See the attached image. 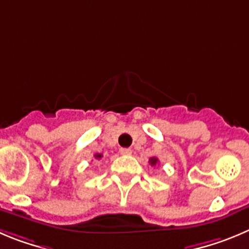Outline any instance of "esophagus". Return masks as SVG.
<instances>
[{
  "instance_id": "obj_1",
  "label": "esophagus",
  "mask_w": 249,
  "mask_h": 249,
  "mask_svg": "<svg viewBox=\"0 0 249 249\" xmlns=\"http://www.w3.org/2000/svg\"><path fill=\"white\" fill-rule=\"evenodd\" d=\"M120 151V154H122V155H130V154H131V149H127V147H122V149L119 150Z\"/></svg>"
}]
</instances>
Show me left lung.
<instances>
[{"label": "left lung", "instance_id": "left-lung-1", "mask_svg": "<svg viewBox=\"0 0 249 249\" xmlns=\"http://www.w3.org/2000/svg\"><path fill=\"white\" fill-rule=\"evenodd\" d=\"M149 162L151 163L152 166H155L156 163L159 162V160H158V159H156V158H151V159H150V160H149Z\"/></svg>", "mask_w": 249, "mask_h": 249}]
</instances>
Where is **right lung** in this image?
Returning <instances> with one entry per match:
<instances>
[{"instance_id": "obj_1", "label": "right lung", "mask_w": 249, "mask_h": 249, "mask_svg": "<svg viewBox=\"0 0 249 249\" xmlns=\"http://www.w3.org/2000/svg\"><path fill=\"white\" fill-rule=\"evenodd\" d=\"M102 154H95V155H94V158L97 159V160H99V159H102Z\"/></svg>"}]
</instances>
